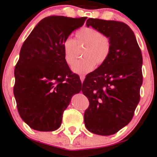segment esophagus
Here are the masks:
<instances>
[{
  "instance_id": "1",
  "label": "esophagus",
  "mask_w": 157,
  "mask_h": 157,
  "mask_svg": "<svg viewBox=\"0 0 157 157\" xmlns=\"http://www.w3.org/2000/svg\"><path fill=\"white\" fill-rule=\"evenodd\" d=\"M80 80H81L82 83H83V80H84V79H85V76L84 75H80Z\"/></svg>"
}]
</instances>
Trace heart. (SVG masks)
Instances as JSON below:
<instances>
[{"label":"heart","mask_w":157,"mask_h":157,"mask_svg":"<svg viewBox=\"0 0 157 157\" xmlns=\"http://www.w3.org/2000/svg\"><path fill=\"white\" fill-rule=\"evenodd\" d=\"M74 39L67 37L63 42L64 60L68 65H72L77 58V48L85 47L82 54L83 59L77 61L72 70L77 74H86L95 67L106 61L112 50L110 38L102 35L99 30L92 27H83L76 33Z\"/></svg>","instance_id":"heart-1"}]
</instances>
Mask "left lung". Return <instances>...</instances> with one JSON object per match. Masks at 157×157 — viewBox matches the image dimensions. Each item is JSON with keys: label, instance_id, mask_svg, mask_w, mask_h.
Listing matches in <instances>:
<instances>
[{"label": "left lung", "instance_id": "1", "mask_svg": "<svg viewBox=\"0 0 157 157\" xmlns=\"http://www.w3.org/2000/svg\"><path fill=\"white\" fill-rule=\"evenodd\" d=\"M86 24L110 38L112 50L83 83L82 92L90 102L84 123L93 134L112 135L131 121L140 101L141 51L133 31L122 22L90 18Z\"/></svg>", "mask_w": 157, "mask_h": 157}]
</instances>
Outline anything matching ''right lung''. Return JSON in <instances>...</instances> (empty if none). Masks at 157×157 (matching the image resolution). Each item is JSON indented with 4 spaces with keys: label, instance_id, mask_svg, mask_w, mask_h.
Masks as SVG:
<instances>
[{
    "label": "right lung",
    "instance_id": "add662e5",
    "mask_svg": "<svg viewBox=\"0 0 157 157\" xmlns=\"http://www.w3.org/2000/svg\"><path fill=\"white\" fill-rule=\"evenodd\" d=\"M86 20L45 17L22 45L14 70L13 94L20 117L33 129H58L71 97L82 90L80 77L64 60L63 42Z\"/></svg>",
    "mask_w": 157,
    "mask_h": 157
}]
</instances>
